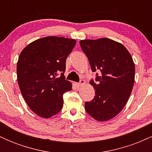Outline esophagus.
Wrapping results in <instances>:
<instances>
[{"mask_svg": "<svg viewBox=\"0 0 152 152\" xmlns=\"http://www.w3.org/2000/svg\"><path fill=\"white\" fill-rule=\"evenodd\" d=\"M84 84H85V81H84V80H81V81H80V83H77V86L78 87V88H79V87L83 86Z\"/></svg>", "mask_w": 152, "mask_h": 152, "instance_id": "obj_1", "label": "esophagus"}]
</instances>
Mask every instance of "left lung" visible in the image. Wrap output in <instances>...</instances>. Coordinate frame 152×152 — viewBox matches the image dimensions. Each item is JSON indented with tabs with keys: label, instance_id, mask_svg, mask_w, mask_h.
<instances>
[{
	"label": "left lung",
	"instance_id": "left-lung-1",
	"mask_svg": "<svg viewBox=\"0 0 152 152\" xmlns=\"http://www.w3.org/2000/svg\"><path fill=\"white\" fill-rule=\"evenodd\" d=\"M93 72L100 71L91 81L95 96L85 103L86 112L94 119L106 121L118 115L126 106L135 78V65L126 48L117 41L102 38L80 41Z\"/></svg>",
	"mask_w": 152,
	"mask_h": 152
}]
</instances>
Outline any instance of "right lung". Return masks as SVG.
Returning a JSON list of instances; mask_svg holds the SVG:
<instances>
[{"mask_svg":"<svg viewBox=\"0 0 152 152\" xmlns=\"http://www.w3.org/2000/svg\"><path fill=\"white\" fill-rule=\"evenodd\" d=\"M76 43L71 38L47 36L29 43L20 52L17 62L19 88L26 104L40 117L58 114L64 104L63 94L72 89L64 74L66 58Z\"/></svg>","mask_w":152,"mask_h":152,"instance_id":"1","label":"right lung"}]
</instances>
